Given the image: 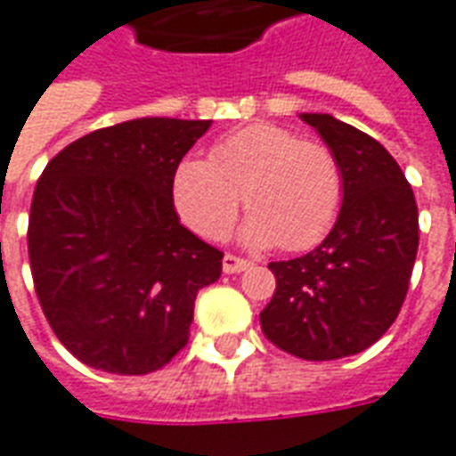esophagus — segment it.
Listing matches in <instances>:
<instances>
[{"label":"esophagus","instance_id":"34e87169","mask_svg":"<svg viewBox=\"0 0 456 456\" xmlns=\"http://www.w3.org/2000/svg\"><path fill=\"white\" fill-rule=\"evenodd\" d=\"M253 263L251 260L246 258H239V256H232V253H227L224 258H222V270L227 274H234V273H243V270H248Z\"/></svg>","mask_w":456,"mask_h":456}]
</instances>
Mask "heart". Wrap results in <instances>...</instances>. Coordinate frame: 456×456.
Wrapping results in <instances>:
<instances>
[{"instance_id": "1", "label": "heart", "mask_w": 456, "mask_h": 456, "mask_svg": "<svg viewBox=\"0 0 456 456\" xmlns=\"http://www.w3.org/2000/svg\"><path fill=\"white\" fill-rule=\"evenodd\" d=\"M241 193L251 210L243 241L305 251L328 234L342 210V169L325 145L260 121L222 135L210 159L183 158L172 174L176 213L205 239L227 234Z\"/></svg>"}]
</instances>
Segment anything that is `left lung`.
<instances>
[{
    "label": "left lung",
    "instance_id": "8db88e82",
    "mask_svg": "<svg viewBox=\"0 0 456 456\" xmlns=\"http://www.w3.org/2000/svg\"><path fill=\"white\" fill-rule=\"evenodd\" d=\"M301 119L342 169V210L321 246L270 263L277 287L260 328L298 359L332 361L368 349L399 315L419 251V208L404 172L375 138L332 114Z\"/></svg>",
    "mask_w": 456,
    "mask_h": 456
}]
</instances>
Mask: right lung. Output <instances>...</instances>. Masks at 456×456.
<instances>
[{"label": "right lung", "mask_w": 456, "mask_h": 456, "mask_svg": "<svg viewBox=\"0 0 456 456\" xmlns=\"http://www.w3.org/2000/svg\"><path fill=\"white\" fill-rule=\"evenodd\" d=\"M210 119L143 117L97 128L47 162L28 220L35 291L86 366L158 370L189 342L198 291L222 251L179 222L172 174Z\"/></svg>", "instance_id": "obj_1"}]
</instances>
